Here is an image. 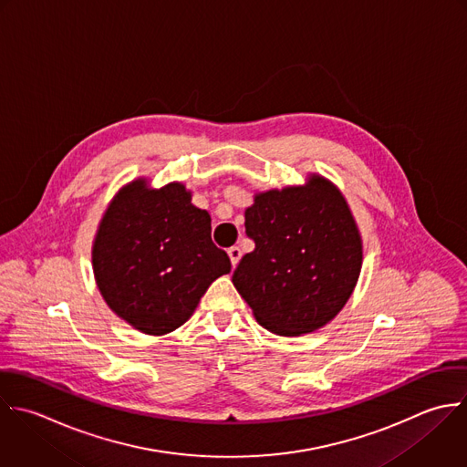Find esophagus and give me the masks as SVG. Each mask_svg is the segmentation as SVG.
<instances>
[{"mask_svg": "<svg viewBox=\"0 0 467 467\" xmlns=\"http://www.w3.org/2000/svg\"><path fill=\"white\" fill-rule=\"evenodd\" d=\"M227 253H229V258H231L233 267H236V265H238V262H240V258H242V249H240L238 245H233Z\"/></svg>", "mask_w": 467, "mask_h": 467, "instance_id": "34e87169", "label": "esophagus"}]
</instances>
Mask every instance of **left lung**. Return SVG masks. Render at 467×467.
<instances>
[{"label": "left lung", "mask_w": 467, "mask_h": 467, "mask_svg": "<svg viewBox=\"0 0 467 467\" xmlns=\"http://www.w3.org/2000/svg\"><path fill=\"white\" fill-rule=\"evenodd\" d=\"M254 242L233 284L254 318L280 337L313 333L349 300L362 269V238L342 192L313 174L302 187L254 196L245 211Z\"/></svg>", "instance_id": "1"}]
</instances>
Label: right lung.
Returning <instances> with one entry per match:
<instances>
[{
    "label": "right lung",
    "mask_w": 467,
    "mask_h": 467,
    "mask_svg": "<svg viewBox=\"0 0 467 467\" xmlns=\"http://www.w3.org/2000/svg\"><path fill=\"white\" fill-rule=\"evenodd\" d=\"M107 306L145 335H167L194 313L209 285L231 271L211 240V216L183 183L149 189L134 180L109 203L92 245Z\"/></svg>",
    "instance_id": "add662e5"
}]
</instances>
